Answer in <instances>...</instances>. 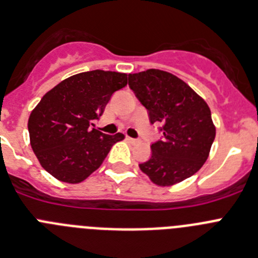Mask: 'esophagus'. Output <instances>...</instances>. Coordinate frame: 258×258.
Here are the masks:
<instances>
[{"label":"esophagus","mask_w":258,"mask_h":258,"mask_svg":"<svg viewBox=\"0 0 258 258\" xmlns=\"http://www.w3.org/2000/svg\"><path fill=\"white\" fill-rule=\"evenodd\" d=\"M126 140L127 141H130V143H136V139H132V138H130V136H126Z\"/></svg>","instance_id":"obj_1"}]
</instances>
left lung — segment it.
<instances>
[{
	"label": "left lung",
	"instance_id": "left-lung-1",
	"mask_svg": "<svg viewBox=\"0 0 258 258\" xmlns=\"http://www.w3.org/2000/svg\"><path fill=\"white\" fill-rule=\"evenodd\" d=\"M128 85L148 109L152 123H163V138L152 157L139 164L158 186H171L198 172L210 155L216 127L210 106L187 83L168 72L128 74Z\"/></svg>",
	"mask_w": 258,
	"mask_h": 258
}]
</instances>
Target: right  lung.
<instances>
[{"label":"right lung","mask_w":258,"mask_h":258,"mask_svg":"<svg viewBox=\"0 0 258 258\" xmlns=\"http://www.w3.org/2000/svg\"><path fill=\"white\" fill-rule=\"evenodd\" d=\"M127 85V74L83 72L46 92L28 119L31 146L41 166L59 181L78 184L104 162L124 135L95 128L112 95Z\"/></svg>","instance_id":"right-lung-1"}]
</instances>
